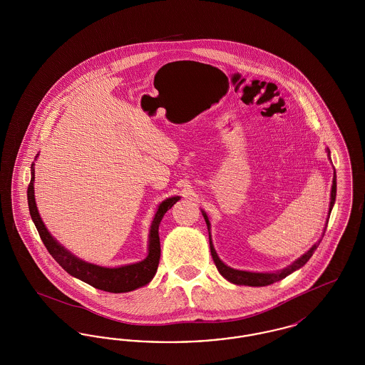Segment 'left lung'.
<instances>
[{
	"mask_svg": "<svg viewBox=\"0 0 365 365\" xmlns=\"http://www.w3.org/2000/svg\"><path fill=\"white\" fill-rule=\"evenodd\" d=\"M330 153V150H329ZM335 197H336V174L334 173V179H332V189H331V202H330V212H329V217H327V223L329 225V219H330L331 209L334 207V202H335ZM204 219L207 222V226H210L209 223L208 216L207 213H204ZM326 228L324 227V232H326ZM209 245H210V255H212V259L216 264V268L217 271L227 279L230 280L231 283H235V284H245V286H268V284H272L275 282H279L282 279L286 278L287 275H290L292 272H294L295 269L301 268L304 264H307V261L309 260L312 257L313 252L316 250V247L319 246L317 243H314L312 247L304 255L301 256L298 260H295L292 265H289L287 268L279 271V272H272V274H259V272H246V271H238V269H232L230 267H227L226 264L223 261L220 260L212 246L210 242V235H209Z\"/></svg>",
	"mask_w": 365,
	"mask_h": 365,
	"instance_id": "obj_1",
	"label": "left lung"
}]
</instances>
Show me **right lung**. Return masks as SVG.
I'll list each match as a JSON object with an SVG mask.
<instances>
[{
    "mask_svg": "<svg viewBox=\"0 0 365 365\" xmlns=\"http://www.w3.org/2000/svg\"><path fill=\"white\" fill-rule=\"evenodd\" d=\"M34 165V164H33ZM33 168V167H31ZM31 180L27 189V198H29V209L31 219L38 230V234L46 246L48 252L52 255L53 259L57 261L70 275L75 278L86 282L87 284L109 292V293H127L133 292L138 287L148 284L156 274L158 261H160V237H158V226L168 209L174 207L175 202L179 197H173L165 200L160 204L157 209L156 216L152 222L150 227V240H149V255L148 257L137 264H130L119 268H105L100 265H94L86 261L79 260L68 250H66L60 243L54 241L49 231L41 220L38 209L35 205L34 198V168L31 170Z\"/></svg>",
    "mask_w": 365,
    "mask_h": 365,
    "instance_id": "1",
    "label": "right lung"
}]
</instances>
